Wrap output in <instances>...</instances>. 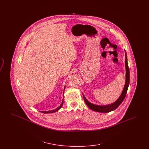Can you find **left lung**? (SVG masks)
<instances>
[{"label": "left lung", "instance_id": "1", "mask_svg": "<svg viewBox=\"0 0 149 149\" xmlns=\"http://www.w3.org/2000/svg\"><path fill=\"white\" fill-rule=\"evenodd\" d=\"M125 67H126V83H125V85L124 86L123 90L122 91V93H121V95L119 97V98L112 104H108L106 106H98V105L94 104L91 103V102H89L88 100H86V99L85 98L84 95H83L84 100L85 101L86 104L91 109H92L94 111H95V112H102V113H107V112H109L111 111H112L114 109H116L122 103V102L123 101V100L126 97V95L127 94L128 88L129 83H130V70H129V68L128 66L127 57V54H126V51H125Z\"/></svg>", "mask_w": 149, "mask_h": 149}]
</instances>
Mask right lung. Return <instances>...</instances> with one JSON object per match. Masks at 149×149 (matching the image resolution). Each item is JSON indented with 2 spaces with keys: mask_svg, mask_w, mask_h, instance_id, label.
Returning <instances> with one entry per match:
<instances>
[{
  "mask_svg": "<svg viewBox=\"0 0 149 149\" xmlns=\"http://www.w3.org/2000/svg\"><path fill=\"white\" fill-rule=\"evenodd\" d=\"M65 87L64 88V89H65ZM63 101L62 103L61 104V105L58 107L56 108V109H54V110L49 111H41V112L43 113H54V112H56L58 110H59V109L61 108V107L63 106Z\"/></svg>",
  "mask_w": 149,
  "mask_h": 149,
  "instance_id": "right-lung-1",
  "label": "right lung"
}]
</instances>
